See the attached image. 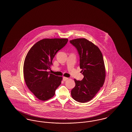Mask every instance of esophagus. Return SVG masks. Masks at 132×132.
<instances>
[{
  "mask_svg": "<svg viewBox=\"0 0 132 132\" xmlns=\"http://www.w3.org/2000/svg\"><path fill=\"white\" fill-rule=\"evenodd\" d=\"M68 78H67V77H64L63 78V80L64 81H66V80H68Z\"/></svg>",
  "mask_w": 132,
  "mask_h": 132,
  "instance_id": "obj_1",
  "label": "esophagus"
}]
</instances>
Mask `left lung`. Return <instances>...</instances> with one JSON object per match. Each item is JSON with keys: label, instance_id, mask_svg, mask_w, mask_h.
<instances>
[{"label": "left lung", "instance_id": "left-lung-1", "mask_svg": "<svg viewBox=\"0 0 132 132\" xmlns=\"http://www.w3.org/2000/svg\"><path fill=\"white\" fill-rule=\"evenodd\" d=\"M70 42L79 54V66L84 76L80 81L74 79L76 85L71 91L72 97L77 102H89L105 81V70L103 55L98 47L85 38L74 39Z\"/></svg>", "mask_w": 132, "mask_h": 132}]
</instances>
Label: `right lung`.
<instances>
[{"label": "right lung", "instance_id": "obj_1", "mask_svg": "<svg viewBox=\"0 0 132 132\" xmlns=\"http://www.w3.org/2000/svg\"><path fill=\"white\" fill-rule=\"evenodd\" d=\"M67 38H45L33 46L23 64V75L27 86L40 100L53 97L61 83L62 77L48 72L56 53L68 43Z\"/></svg>", "mask_w": 132, "mask_h": 132}]
</instances>
